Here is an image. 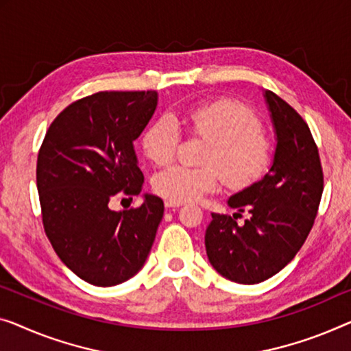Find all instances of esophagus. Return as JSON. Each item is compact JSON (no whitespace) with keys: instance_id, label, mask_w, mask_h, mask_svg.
Masks as SVG:
<instances>
[{"instance_id":"obj_1","label":"esophagus","mask_w":351,"mask_h":351,"mask_svg":"<svg viewBox=\"0 0 351 351\" xmlns=\"http://www.w3.org/2000/svg\"><path fill=\"white\" fill-rule=\"evenodd\" d=\"M164 203H165V208H169V209H173V208H180V206H182V203H181V202L165 200Z\"/></svg>"}]
</instances>
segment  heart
Instances as JSON below:
<instances>
[{"label":"heart","instance_id":"b5f03b06","mask_svg":"<svg viewBox=\"0 0 351 351\" xmlns=\"http://www.w3.org/2000/svg\"><path fill=\"white\" fill-rule=\"evenodd\" d=\"M189 135L208 140L202 167L170 165L153 178L158 195L173 202L197 200L213 192L223 178L230 189L243 191L268 175L274 160V145L263 134V124L252 108L232 99L198 104L187 110ZM181 145V129L175 117L160 114L145 129L142 149L156 165L175 159Z\"/></svg>","mask_w":351,"mask_h":351}]
</instances>
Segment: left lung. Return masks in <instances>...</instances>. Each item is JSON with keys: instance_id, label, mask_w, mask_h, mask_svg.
I'll return each instance as SVG.
<instances>
[{"instance_id": "left-lung-1", "label": "left lung", "mask_w": 351, "mask_h": 351, "mask_svg": "<svg viewBox=\"0 0 351 351\" xmlns=\"http://www.w3.org/2000/svg\"><path fill=\"white\" fill-rule=\"evenodd\" d=\"M277 146L271 170L257 184L230 197L239 213L211 214L205 233L209 263L238 284H258L285 268L309 237L323 193L320 154L300 113L273 91L265 93ZM247 210L250 219H236Z\"/></svg>"}]
</instances>
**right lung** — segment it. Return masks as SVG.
Returning a JSON list of instances; mask_svg holds the SVG:
<instances>
[{
  "instance_id": "add662e5",
  "label": "right lung",
  "mask_w": 351,
  "mask_h": 351,
  "mask_svg": "<svg viewBox=\"0 0 351 351\" xmlns=\"http://www.w3.org/2000/svg\"><path fill=\"white\" fill-rule=\"evenodd\" d=\"M158 106L156 91H99L72 102L47 129L38 154L42 223L55 252L88 284L112 287L142 269L164 216L145 195L112 211L114 195L143 189L134 142Z\"/></svg>"
}]
</instances>
